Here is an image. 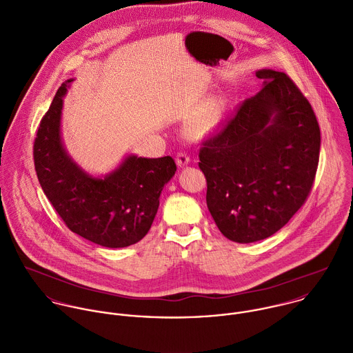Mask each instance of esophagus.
Wrapping results in <instances>:
<instances>
[{
    "label": "esophagus",
    "instance_id": "34e87169",
    "mask_svg": "<svg viewBox=\"0 0 353 353\" xmlns=\"http://www.w3.org/2000/svg\"><path fill=\"white\" fill-rule=\"evenodd\" d=\"M188 162H190V157H188L187 152H184V151L177 152V155H176V163H177V166L183 168V166H185Z\"/></svg>",
    "mask_w": 353,
    "mask_h": 353
}]
</instances>
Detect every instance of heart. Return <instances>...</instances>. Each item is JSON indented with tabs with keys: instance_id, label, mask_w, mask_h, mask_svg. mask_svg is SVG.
Wrapping results in <instances>:
<instances>
[{
	"instance_id": "obj_1",
	"label": "heart",
	"mask_w": 353,
	"mask_h": 353,
	"mask_svg": "<svg viewBox=\"0 0 353 353\" xmlns=\"http://www.w3.org/2000/svg\"><path fill=\"white\" fill-rule=\"evenodd\" d=\"M224 111L221 99H212L208 101L188 123V133L192 137H205L210 134L219 125Z\"/></svg>"
}]
</instances>
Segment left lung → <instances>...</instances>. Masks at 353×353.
I'll use <instances>...</instances> for the list:
<instances>
[{
  "label": "left lung",
  "instance_id": "8db88e82",
  "mask_svg": "<svg viewBox=\"0 0 353 353\" xmlns=\"http://www.w3.org/2000/svg\"><path fill=\"white\" fill-rule=\"evenodd\" d=\"M261 90L199 150L208 209L232 242L252 243L279 231L305 203L316 176L321 129L297 85L259 70Z\"/></svg>",
  "mask_w": 353,
  "mask_h": 353
}]
</instances>
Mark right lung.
Segmentation results:
<instances>
[{
  "mask_svg": "<svg viewBox=\"0 0 353 353\" xmlns=\"http://www.w3.org/2000/svg\"><path fill=\"white\" fill-rule=\"evenodd\" d=\"M57 89L34 140V166L43 194L74 234L104 248L141 241L155 219L163 185L174 176L172 157L129 155L105 177L83 172L65 152L60 136L63 96Z\"/></svg>",
  "mask_w": 353,
  "mask_h": 353,
  "instance_id": "obj_1",
  "label": "right lung"
}]
</instances>
